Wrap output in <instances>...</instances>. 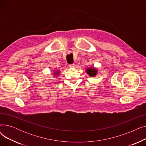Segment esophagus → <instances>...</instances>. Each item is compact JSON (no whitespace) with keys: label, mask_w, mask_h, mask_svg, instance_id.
<instances>
[{"label":"esophagus","mask_w":146,"mask_h":146,"mask_svg":"<svg viewBox=\"0 0 146 146\" xmlns=\"http://www.w3.org/2000/svg\"><path fill=\"white\" fill-rule=\"evenodd\" d=\"M76 65L74 64H69L68 65V67L70 68H73V67H75Z\"/></svg>","instance_id":"34e87169"}]
</instances>
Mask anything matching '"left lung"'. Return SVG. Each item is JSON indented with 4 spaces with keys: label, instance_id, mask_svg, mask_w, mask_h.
Wrapping results in <instances>:
<instances>
[{
    "label": "left lung",
    "instance_id": "8db88e82",
    "mask_svg": "<svg viewBox=\"0 0 146 146\" xmlns=\"http://www.w3.org/2000/svg\"><path fill=\"white\" fill-rule=\"evenodd\" d=\"M86 72L90 76V77H94V76L96 75L98 70L94 67H90V68H88L86 69Z\"/></svg>",
    "mask_w": 146,
    "mask_h": 146
}]
</instances>
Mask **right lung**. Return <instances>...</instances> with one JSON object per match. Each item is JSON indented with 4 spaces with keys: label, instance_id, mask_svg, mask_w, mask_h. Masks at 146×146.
Instances as JSON below:
<instances>
[{
    "label": "right lung",
    "instance_id": "right-lung-1",
    "mask_svg": "<svg viewBox=\"0 0 146 146\" xmlns=\"http://www.w3.org/2000/svg\"><path fill=\"white\" fill-rule=\"evenodd\" d=\"M54 74H55V76H56V74H59V71H58V70H57V72H54Z\"/></svg>",
    "mask_w": 146,
    "mask_h": 146
}]
</instances>
